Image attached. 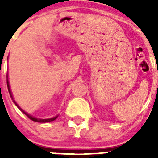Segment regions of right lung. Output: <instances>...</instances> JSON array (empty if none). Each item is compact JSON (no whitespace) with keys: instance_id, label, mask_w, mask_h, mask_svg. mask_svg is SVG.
<instances>
[{"instance_id":"1","label":"right lung","mask_w":158,"mask_h":158,"mask_svg":"<svg viewBox=\"0 0 158 158\" xmlns=\"http://www.w3.org/2000/svg\"><path fill=\"white\" fill-rule=\"evenodd\" d=\"M7 86H8V92H9V94H10L11 98H12V100H13L14 104H16V107H17L18 108H19V109L20 110V111H21L23 113V114H25V115H27V116L28 117V118H30V119H31L32 121H34V122H40V123H47V122H51V121H54V120H55V119H56V118H58V115H56V116L53 117V118H44V119H43V118H35V117H34V116H32V115H29L28 113L25 112V111H23V109H22L21 107H19V105H18V104H17V103H16V102L15 101V100H14L13 96H12V91H11V89H10V85H9V81H8V74H7Z\"/></svg>"}]
</instances>
